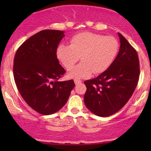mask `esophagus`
<instances>
[{
    "label": "esophagus",
    "instance_id": "1",
    "mask_svg": "<svg viewBox=\"0 0 151 151\" xmlns=\"http://www.w3.org/2000/svg\"><path fill=\"white\" fill-rule=\"evenodd\" d=\"M74 83H75V84H81V81L80 80V79H74Z\"/></svg>",
    "mask_w": 151,
    "mask_h": 151
}]
</instances>
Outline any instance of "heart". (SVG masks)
I'll use <instances>...</instances> for the list:
<instances>
[{"label":"heart","instance_id":"1","mask_svg":"<svg viewBox=\"0 0 151 151\" xmlns=\"http://www.w3.org/2000/svg\"><path fill=\"white\" fill-rule=\"evenodd\" d=\"M116 38L93 32H81L74 35L70 45L61 44L57 50L58 60L67 70H71L79 60L82 62L69 72L68 77L81 79L101 74L110 67L119 51Z\"/></svg>","mask_w":151,"mask_h":151}]
</instances>
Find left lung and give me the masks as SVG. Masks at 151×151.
I'll list each match as a JSON object with an SVG mask.
<instances>
[{"instance_id": "obj_1", "label": "left lung", "mask_w": 151, "mask_h": 151, "mask_svg": "<svg viewBox=\"0 0 151 151\" xmlns=\"http://www.w3.org/2000/svg\"><path fill=\"white\" fill-rule=\"evenodd\" d=\"M118 35L121 45L114 61L97 77L84 81V104L99 116H109L122 109L132 96L139 79L136 50L122 35Z\"/></svg>"}]
</instances>
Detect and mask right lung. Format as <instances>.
<instances>
[{"mask_svg":"<svg viewBox=\"0 0 151 151\" xmlns=\"http://www.w3.org/2000/svg\"><path fill=\"white\" fill-rule=\"evenodd\" d=\"M61 30H44L25 40L15 53L13 76L19 92L35 111L50 115L67 103L75 86L72 79L59 81L66 71L57 58Z\"/></svg>","mask_w":151,"mask_h":151,"instance_id":"add662e5","label":"right lung"}]
</instances>
